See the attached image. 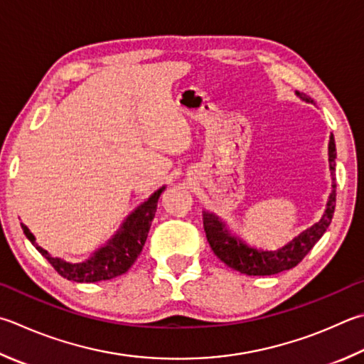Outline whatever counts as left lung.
<instances>
[{"label":"left lung","instance_id":"left-lung-1","mask_svg":"<svg viewBox=\"0 0 364 364\" xmlns=\"http://www.w3.org/2000/svg\"><path fill=\"white\" fill-rule=\"evenodd\" d=\"M302 100L314 103V100L306 94L296 92ZM336 143L334 136L329 138V168H331L333 181L334 167H336ZM336 208V183L333 184V193L329 196V202L325 215L321 220L314 224L312 228L307 229L306 232L297 235L293 242H289L287 247L279 251H259L255 248H248L245 243L230 235L224 224L218 220L215 215L205 213L203 211V229L207 234V240L210 243L213 253L220 259L229 266L230 269L237 270L240 274L247 275H274L296 267L304 257L307 256L310 250L314 248L316 242L321 239V235L326 232L329 224H331L333 215Z\"/></svg>","mask_w":364,"mask_h":364}]
</instances>
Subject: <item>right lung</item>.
Instances as JSON below:
<instances>
[{"instance_id":"right-lung-1","label":"right lung","mask_w":364,"mask_h":364,"mask_svg":"<svg viewBox=\"0 0 364 364\" xmlns=\"http://www.w3.org/2000/svg\"><path fill=\"white\" fill-rule=\"evenodd\" d=\"M164 191L161 188L157 193H154L149 199L144 202L140 208L132 213L127 221L124 223L122 229L114 235L107 247L90 257L89 261L81 264H70L65 262L58 257H52L48 251L36 245L35 237L28 229L22 226L25 235L28 240L36 247V250L41 253L46 259L50 262L63 279L79 283H94L100 280H111L114 277H119L127 272L132 264L136 261L140 256L141 250L146 242V237L149 232L151 223L154 220L156 210H157V200Z\"/></svg>"}]
</instances>
